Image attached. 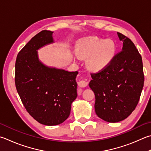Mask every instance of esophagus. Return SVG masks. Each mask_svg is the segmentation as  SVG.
<instances>
[{"mask_svg": "<svg viewBox=\"0 0 151 151\" xmlns=\"http://www.w3.org/2000/svg\"><path fill=\"white\" fill-rule=\"evenodd\" d=\"M88 84V83L87 81H84V80H81V81H79L78 86L81 88H84L87 86Z\"/></svg>", "mask_w": 151, "mask_h": 151, "instance_id": "obj_1", "label": "esophagus"}]
</instances>
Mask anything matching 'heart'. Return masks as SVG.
<instances>
[{"label": "heart", "instance_id": "b5f03b06", "mask_svg": "<svg viewBox=\"0 0 151 151\" xmlns=\"http://www.w3.org/2000/svg\"><path fill=\"white\" fill-rule=\"evenodd\" d=\"M77 53L83 58H87L86 66L90 70L99 71L108 66L113 59L116 53V45L110 39L85 37L79 41ZM78 55L76 54L75 57L78 59Z\"/></svg>", "mask_w": 151, "mask_h": 151}]
</instances>
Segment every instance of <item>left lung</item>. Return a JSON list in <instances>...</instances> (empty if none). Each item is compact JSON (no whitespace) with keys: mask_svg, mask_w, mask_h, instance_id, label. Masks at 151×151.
I'll return each instance as SVG.
<instances>
[{"mask_svg":"<svg viewBox=\"0 0 151 151\" xmlns=\"http://www.w3.org/2000/svg\"><path fill=\"white\" fill-rule=\"evenodd\" d=\"M122 51L98 73L91 74L89 86L94 92L95 111L104 121L125 119L135 109L144 85L142 57L130 39L117 32Z\"/></svg>","mask_w":151,"mask_h":151,"instance_id":"1","label":"left lung"}]
</instances>
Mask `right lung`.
<instances>
[{
	"instance_id": "right-lung-1",
	"label": "right lung",
	"mask_w": 151,
	"mask_h": 151,
	"mask_svg": "<svg viewBox=\"0 0 151 151\" xmlns=\"http://www.w3.org/2000/svg\"><path fill=\"white\" fill-rule=\"evenodd\" d=\"M53 32L38 33L19 52L15 64V84L22 102L30 116L43 125L61 124L70 113L77 97L78 71L46 66L37 50L54 42Z\"/></svg>"
}]
</instances>
